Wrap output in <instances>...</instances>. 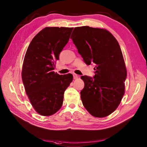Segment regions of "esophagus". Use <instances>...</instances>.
<instances>
[{
	"label": "esophagus",
	"mask_w": 147,
	"mask_h": 147,
	"mask_svg": "<svg viewBox=\"0 0 147 147\" xmlns=\"http://www.w3.org/2000/svg\"><path fill=\"white\" fill-rule=\"evenodd\" d=\"M79 78V76L78 75V74H73V78L75 80V79H77V78Z\"/></svg>",
	"instance_id": "1"
}]
</instances>
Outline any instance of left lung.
Instances as JSON below:
<instances>
[{"instance_id": "1", "label": "left lung", "mask_w": 147, "mask_h": 147, "mask_svg": "<svg viewBox=\"0 0 147 147\" xmlns=\"http://www.w3.org/2000/svg\"><path fill=\"white\" fill-rule=\"evenodd\" d=\"M71 38L84 62L95 65L93 78L81 77L85 83L80 92L84 107L93 116H107L124 94L127 71L119 44L107 30L87 26L74 28Z\"/></svg>"}]
</instances>
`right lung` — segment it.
<instances>
[{
	"label": "right lung",
	"mask_w": 147,
	"mask_h": 147,
	"mask_svg": "<svg viewBox=\"0 0 147 147\" xmlns=\"http://www.w3.org/2000/svg\"><path fill=\"white\" fill-rule=\"evenodd\" d=\"M73 30L47 27L34 37L26 51L22 80L31 104L42 115H51L61 109L65 90L73 81L71 74L59 75L54 71Z\"/></svg>",
	"instance_id": "add662e5"
}]
</instances>
